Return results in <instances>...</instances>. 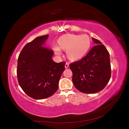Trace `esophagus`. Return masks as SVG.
<instances>
[{
	"label": "esophagus",
	"mask_w": 129,
	"mask_h": 129,
	"mask_svg": "<svg viewBox=\"0 0 129 129\" xmlns=\"http://www.w3.org/2000/svg\"><path fill=\"white\" fill-rule=\"evenodd\" d=\"M69 64L68 62H66V64H65V68H66V69H67V68H68Z\"/></svg>",
	"instance_id": "1"
}]
</instances>
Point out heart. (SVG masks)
Masks as SVG:
<instances>
[{"label": "heart", "mask_w": 129, "mask_h": 129, "mask_svg": "<svg viewBox=\"0 0 129 129\" xmlns=\"http://www.w3.org/2000/svg\"><path fill=\"white\" fill-rule=\"evenodd\" d=\"M58 46H54L57 54H61V49L66 50L67 56L71 60H78L83 57L89 50L91 41L87 35L65 34L58 39Z\"/></svg>", "instance_id": "b5f03b06"}]
</instances>
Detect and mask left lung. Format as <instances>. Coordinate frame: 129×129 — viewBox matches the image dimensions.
Here are the masks:
<instances>
[{
	"instance_id": "8db88e82",
	"label": "left lung",
	"mask_w": 129,
	"mask_h": 129,
	"mask_svg": "<svg viewBox=\"0 0 129 129\" xmlns=\"http://www.w3.org/2000/svg\"><path fill=\"white\" fill-rule=\"evenodd\" d=\"M92 39L96 45L86 56L69 65L74 86L85 93L102 90L111 77L109 53L100 41L93 38Z\"/></svg>"
}]
</instances>
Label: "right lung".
<instances>
[{
  "label": "right lung",
  "instance_id": "right-lung-1",
  "mask_svg": "<svg viewBox=\"0 0 129 129\" xmlns=\"http://www.w3.org/2000/svg\"><path fill=\"white\" fill-rule=\"evenodd\" d=\"M48 34L36 38L22 48L18 58L19 85L28 96L36 100L48 98L58 89L65 62L52 60V49L43 47Z\"/></svg>",
  "mask_w": 129,
  "mask_h": 129
}]
</instances>
